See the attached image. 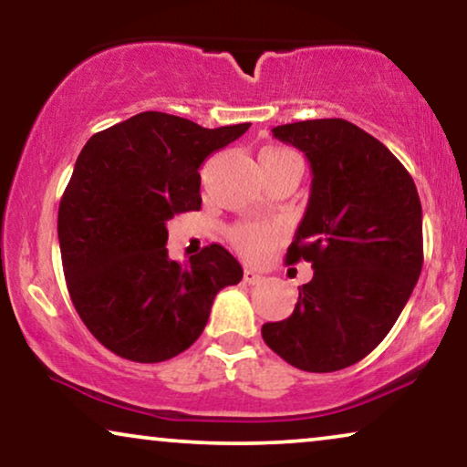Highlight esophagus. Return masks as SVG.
Instances as JSON below:
<instances>
[{
    "label": "esophagus",
    "instance_id": "esophagus-1",
    "mask_svg": "<svg viewBox=\"0 0 467 467\" xmlns=\"http://www.w3.org/2000/svg\"><path fill=\"white\" fill-rule=\"evenodd\" d=\"M261 280H264V276H261V274H257L254 270H244V283L246 285H259Z\"/></svg>",
    "mask_w": 467,
    "mask_h": 467
}]
</instances>
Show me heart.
<instances>
[{"label":"heart","mask_w":467,"mask_h":467,"mask_svg":"<svg viewBox=\"0 0 467 467\" xmlns=\"http://www.w3.org/2000/svg\"><path fill=\"white\" fill-rule=\"evenodd\" d=\"M293 152L285 149H264L259 152V163L270 159H283ZM232 246L246 259H261L283 240V227L278 223H238L227 234Z\"/></svg>","instance_id":"heart-1"}]
</instances>
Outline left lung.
<instances>
[{
	"instance_id": "obj_1",
	"label": "left lung",
	"mask_w": 467,
	"mask_h": 467,
	"mask_svg": "<svg viewBox=\"0 0 467 467\" xmlns=\"http://www.w3.org/2000/svg\"><path fill=\"white\" fill-rule=\"evenodd\" d=\"M308 157V208L285 261H308L289 318L265 323L274 353L304 372H336L372 353L398 321L423 267V213L400 159L344 119L278 125Z\"/></svg>"
}]
</instances>
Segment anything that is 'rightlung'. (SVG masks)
Instances as JSON below:
<instances>
[{
    "label": "right lung",
    "instance_id": "obj_1",
    "mask_svg": "<svg viewBox=\"0 0 467 467\" xmlns=\"http://www.w3.org/2000/svg\"><path fill=\"white\" fill-rule=\"evenodd\" d=\"M248 127L206 130L140 112L80 150L57 219L63 274L82 323L114 355L138 363L181 355L202 336L216 293L242 280L221 244L187 265L171 261L165 223L202 208L200 165Z\"/></svg>",
    "mask_w": 467,
    "mask_h": 467
}]
</instances>
